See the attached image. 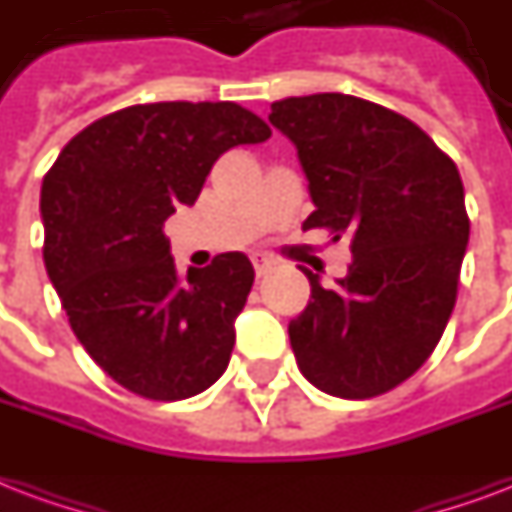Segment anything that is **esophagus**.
Instances as JSON below:
<instances>
[{
  "label": "esophagus",
  "instance_id": "obj_1",
  "mask_svg": "<svg viewBox=\"0 0 512 512\" xmlns=\"http://www.w3.org/2000/svg\"><path fill=\"white\" fill-rule=\"evenodd\" d=\"M252 265H255V273L257 276H265V273H271V260H265L263 255H255L252 257Z\"/></svg>",
  "mask_w": 512,
  "mask_h": 512
}]
</instances>
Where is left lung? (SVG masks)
Returning <instances> with one entry per match:
<instances>
[{"mask_svg": "<svg viewBox=\"0 0 512 512\" xmlns=\"http://www.w3.org/2000/svg\"><path fill=\"white\" fill-rule=\"evenodd\" d=\"M298 150L314 212L303 230L351 239L349 273L290 322L300 373L343 400L384 395L427 362L446 330L470 220L456 163L416 123L346 93L273 101Z\"/></svg>", "mask_w": 512, "mask_h": 512, "instance_id": "8db88e82", "label": "left lung"}]
</instances>
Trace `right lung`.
<instances>
[{
    "label": "right lung",
    "instance_id": "1",
    "mask_svg": "<svg viewBox=\"0 0 512 512\" xmlns=\"http://www.w3.org/2000/svg\"><path fill=\"white\" fill-rule=\"evenodd\" d=\"M268 136L233 101L136 104L83 128L42 179L50 282L77 341L128 392L174 403L228 368L255 268L225 252L182 279L163 222L195 204L222 152Z\"/></svg>",
    "mask_w": 512,
    "mask_h": 512
}]
</instances>
